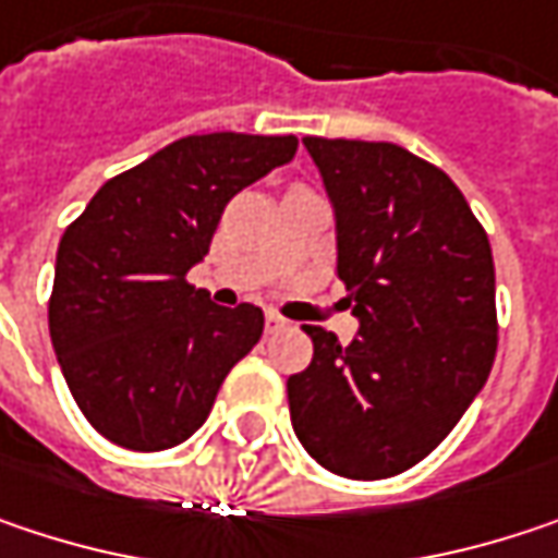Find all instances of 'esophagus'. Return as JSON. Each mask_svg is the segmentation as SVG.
I'll list each match as a JSON object with an SVG mask.
<instances>
[{"instance_id":"1","label":"esophagus","mask_w":558,"mask_h":558,"mask_svg":"<svg viewBox=\"0 0 558 558\" xmlns=\"http://www.w3.org/2000/svg\"><path fill=\"white\" fill-rule=\"evenodd\" d=\"M287 326H290V323H287L283 316H278V313H268V316H265V331H271V335H275V331H283Z\"/></svg>"}]
</instances>
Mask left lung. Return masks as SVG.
Returning a JSON list of instances; mask_svg holds the SVG:
<instances>
[{"mask_svg": "<svg viewBox=\"0 0 558 558\" xmlns=\"http://www.w3.org/2000/svg\"><path fill=\"white\" fill-rule=\"evenodd\" d=\"M335 210L338 278L361 329L319 326L287 380L306 453L344 480H389L463 418L488 380L498 316L482 223L437 166L396 143L306 136Z\"/></svg>", "mask_w": 558, "mask_h": 558, "instance_id": "obj_1", "label": "left lung"}]
</instances>
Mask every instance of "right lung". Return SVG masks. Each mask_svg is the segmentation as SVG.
<instances>
[{
    "label": "right lung",
    "mask_w": 558,
    "mask_h": 558,
    "mask_svg": "<svg viewBox=\"0 0 558 558\" xmlns=\"http://www.w3.org/2000/svg\"><path fill=\"white\" fill-rule=\"evenodd\" d=\"M296 156V136H184L111 178L57 248L50 341L88 425L128 450L201 428L265 313L217 306L187 283L227 204Z\"/></svg>",
    "instance_id": "add662e5"
}]
</instances>
